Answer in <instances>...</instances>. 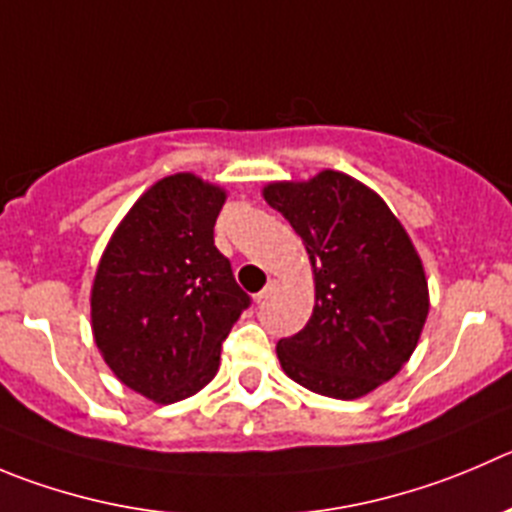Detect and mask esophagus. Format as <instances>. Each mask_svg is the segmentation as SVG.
Segmentation results:
<instances>
[{
    "instance_id": "34e87169",
    "label": "esophagus",
    "mask_w": 512,
    "mask_h": 512,
    "mask_svg": "<svg viewBox=\"0 0 512 512\" xmlns=\"http://www.w3.org/2000/svg\"><path fill=\"white\" fill-rule=\"evenodd\" d=\"M276 286H279V284H276V281H269V284L264 286V291H259V294H256V301H266V299H269V296L276 291Z\"/></svg>"
}]
</instances>
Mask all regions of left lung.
<instances>
[{"instance_id":"8db88e82","label":"left lung","mask_w":512,"mask_h":512,"mask_svg":"<svg viewBox=\"0 0 512 512\" xmlns=\"http://www.w3.org/2000/svg\"><path fill=\"white\" fill-rule=\"evenodd\" d=\"M264 198L299 233L314 269V311L276 344L281 367L324 397H364L405 367L430 311L410 236L372 188L339 170L269 183Z\"/></svg>"}]
</instances>
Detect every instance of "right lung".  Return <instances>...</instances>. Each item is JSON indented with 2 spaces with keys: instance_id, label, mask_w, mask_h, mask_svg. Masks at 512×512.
Wrapping results in <instances>:
<instances>
[{
  "instance_id": "right-lung-1",
  "label": "right lung",
  "mask_w": 512,
  "mask_h": 512,
  "mask_svg": "<svg viewBox=\"0 0 512 512\" xmlns=\"http://www.w3.org/2000/svg\"><path fill=\"white\" fill-rule=\"evenodd\" d=\"M226 191L193 173L158 180L115 228L92 284V334L125 387L170 405L206 387L251 296L213 246Z\"/></svg>"
}]
</instances>
